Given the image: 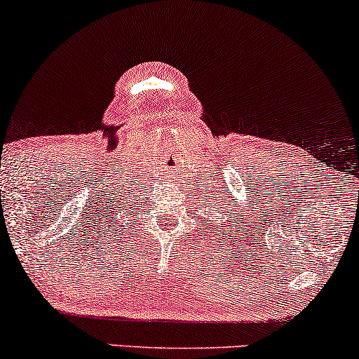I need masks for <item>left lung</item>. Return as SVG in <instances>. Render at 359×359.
Returning a JSON list of instances; mask_svg holds the SVG:
<instances>
[{
  "mask_svg": "<svg viewBox=\"0 0 359 359\" xmlns=\"http://www.w3.org/2000/svg\"><path fill=\"white\" fill-rule=\"evenodd\" d=\"M219 212H221V208H219ZM234 214H236V212L227 214V222H231V217L234 216ZM209 224H211V222H209ZM206 226H208V224H206ZM232 227H234V224H231V227H229V229H231V236H232ZM236 229H237V226H236ZM224 232H226V231H224ZM226 234H229V232H226ZM234 234H236V232H234ZM232 237H234V236H232Z\"/></svg>",
  "mask_w": 359,
  "mask_h": 359,
  "instance_id": "1",
  "label": "left lung"
}]
</instances>
